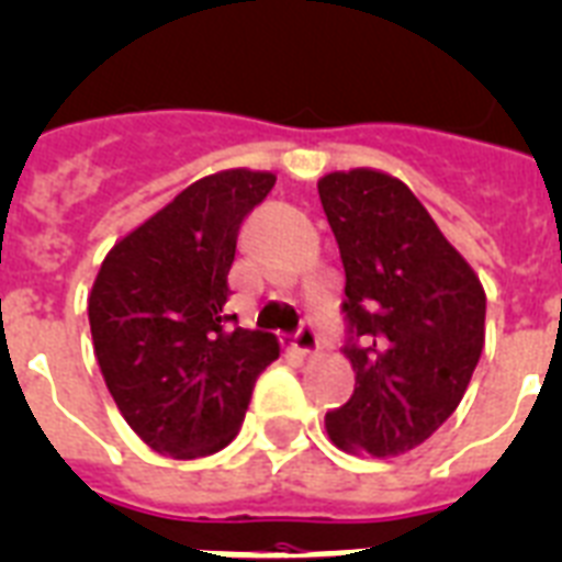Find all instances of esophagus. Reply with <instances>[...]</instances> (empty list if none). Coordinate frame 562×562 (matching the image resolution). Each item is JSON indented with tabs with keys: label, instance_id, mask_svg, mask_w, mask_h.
Wrapping results in <instances>:
<instances>
[{
	"label": "esophagus",
	"instance_id": "obj_1",
	"mask_svg": "<svg viewBox=\"0 0 562 562\" xmlns=\"http://www.w3.org/2000/svg\"><path fill=\"white\" fill-rule=\"evenodd\" d=\"M290 345H292V350L301 356L318 353V336H315L313 324H301V330L290 338Z\"/></svg>",
	"mask_w": 562,
	"mask_h": 562
}]
</instances>
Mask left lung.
I'll return each instance as SVG.
<instances>
[{
  "mask_svg": "<svg viewBox=\"0 0 562 562\" xmlns=\"http://www.w3.org/2000/svg\"><path fill=\"white\" fill-rule=\"evenodd\" d=\"M318 198L345 263V356L356 373L353 396L324 425L341 451L398 457L465 396L485 345V290L387 171H330Z\"/></svg>",
  "mask_w": 562,
  "mask_h": 562,
  "instance_id": "obj_1",
  "label": "left lung"
}]
</instances>
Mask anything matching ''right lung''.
<instances>
[{"instance_id": "add662e5", "label": "right lung", "mask_w": 562, "mask_h": 562, "mask_svg": "<svg viewBox=\"0 0 562 562\" xmlns=\"http://www.w3.org/2000/svg\"><path fill=\"white\" fill-rule=\"evenodd\" d=\"M272 171L194 180L105 255L88 295L94 356L128 428L157 453L198 459L238 437L255 379L278 359L272 333L232 327L226 276L240 221Z\"/></svg>"}]
</instances>
